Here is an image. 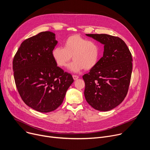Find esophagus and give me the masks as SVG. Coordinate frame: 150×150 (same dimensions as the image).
Listing matches in <instances>:
<instances>
[{
    "mask_svg": "<svg viewBox=\"0 0 150 150\" xmlns=\"http://www.w3.org/2000/svg\"><path fill=\"white\" fill-rule=\"evenodd\" d=\"M73 77L74 80H77V79H78L79 76L77 75H73Z\"/></svg>",
    "mask_w": 150,
    "mask_h": 150,
    "instance_id": "1",
    "label": "esophagus"
}]
</instances>
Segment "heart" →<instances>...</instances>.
Instances as JSON below:
<instances>
[{
    "label": "heart",
    "instance_id": "b5f03b06",
    "mask_svg": "<svg viewBox=\"0 0 150 150\" xmlns=\"http://www.w3.org/2000/svg\"><path fill=\"white\" fill-rule=\"evenodd\" d=\"M64 48L55 47L52 52L53 58L60 67H65L71 59H74L69 68L74 73L85 69L89 70L97 64L100 57L98 44L79 35L68 37L63 42Z\"/></svg>",
    "mask_w": 150,
    "mask_h": 150
}]
</instances>
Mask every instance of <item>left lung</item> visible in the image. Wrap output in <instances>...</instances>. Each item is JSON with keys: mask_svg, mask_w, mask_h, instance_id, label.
Returning <instances> with one entry per match:
<instances>
[{"mask_svg": "<svg viewBox=\"0 0 150 150\" xmlns=\"http://www.w3.org/2000/svg\"><path fill=\"white\" fill-rule=\"evenodd\" d=\"M104 44L103 56L83 76L86 101L94 109L108 111L118 106L128 93L132 56L125 42L108 34H86Z\"/></svg>", "mask_w": 150, "mask_h": 150, "instance_id": "obj_1", "label": "left lung"}]
</instances>
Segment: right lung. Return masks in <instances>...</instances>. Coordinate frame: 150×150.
Returning a JSON list of instances; mask_svg holds the SVG:
<instances>
[{
	"label": "right lung",
	"mask_w": 150,
	"mask_h": 150,
	"mask_svg": "<svg viewBox=\"0 0 150 150\" xmlns=\"http://www.w3.org/2000/svg\"><path fill=\"white\" fill-rule=\"evenodd\" d=\"M57 41L49 31L25 40L13 61L16 85L25 104L40 112L53 111L63 102L74 79L54 62L52 52Z\"/></svg>",
	"instance_id": "1"
}]
</instances>
